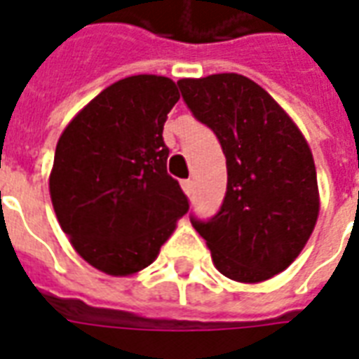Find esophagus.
Masks as SVG:
<instances>
[{"label": "esophagus", "instance_id": "esophagus-1", "mask_svg": "<svg viewBox=\"0 0 359 359\" xmlns=\"http://www.w3.org/2000/svg\"><path fill=\"white\" fill-rule=\"evenodd\" d=\"M180 187H182V190H184V194H187V196H190V194L194 192V180H190V179L182 180V182H180Z\"/></svg>", "mask_w": 359, "mask_h": 359}]
</instances>
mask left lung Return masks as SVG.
I'll use <instances>...</instances> for the list:
<instances>
[{
    "instance_id": "1",
    "label": "left lung",
    "mask_w": 359,
    "mask_h": 359,
    "mask_svg": "<svg viewBox=\"0 0 359 359\" xmlns=\"http://www.w3.org/2000/svg\"><path fill=\"white\" fill-rule=\"evenodd\" d=\"M194 118L226 156V196L209 220L192 217L220 274L259 283L301 255L320 213L310 146L289 114L240 74L177 81Z\"/></svg>"
}]
</instances>
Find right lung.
Listing matches in <instances>:
<instances>
[{
  "label": "right lung",
  "mask_w": 359,
  "mask_h": 359,
  "mask_svg": "<svg viewBox=\"0 0 359 359\" xmlns=\"http://www.w3.org/2000/svg\"><path fill=\"white\" fill-rule=\"evenodd\" d=\"M177 83L140 74L98 93L66 126L49 192L58 224L78 255L108 276L152 264L187 215L188 198L167 175V114Z\"/></svg>",
  "instance_id": "1"
}]
</instances>
